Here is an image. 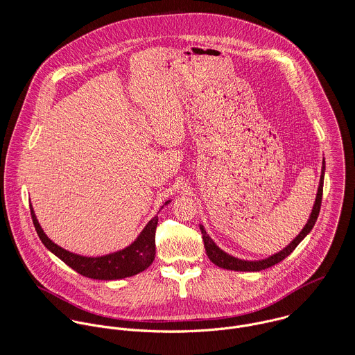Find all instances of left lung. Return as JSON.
<instances>
[{"mask_svg":"<svg viewBox=\"0 0 355 355\" xmlns=\"http://www.w3.org/2000/svg\"><path fill=\"white\" fill-rule=\"evenodd\" d=\"M324 172H325V161H322V169H321V178H320V186H318V191H317V197H315V202L313 206L310 218L307 220V224L304 225V230L300 232V235L282 252L270 255L269 258L261 259V261H245V259H239L235 258L230 254L223 252L218 246H216V243L211 241V238L206 234V231L203 230L202 225L201 232H202L203 245H205V250L209 257V259L224 269H230V270H242V272H258L262 269H266L269 266H273L276 263H279L280 261H283L286 257H288L290 254L295 250V248L302 242L304 236L311 231V228L314 227L318 213H320V207H321V200H322V186H324Z\"/></svg>","mask_w":355,"mask_h":355,"instance_id":"1","label":"left lung"}]
</instances>
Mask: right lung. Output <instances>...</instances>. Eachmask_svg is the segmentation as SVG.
<instances>
[{"instance_id":"obj_1","label":"right lung","mask_w":355,"mask_h":355,"mask_svg":"<svg viewBox=\"0 0 355 355\" xmlns=\"http://www.w3.org/2000/svg\"><path fill=\"white\" fill-rule=\"evenodd\" d=\"M169 202V201H168ZM165 202V205L166 203ZM31 218L35 227V231L46 246L48 250L57 255L62 262H65L69 268L80 273L82 276L97 279V280H117L138 275L144 272L152 265L155 257V228L158 223V216L153 217L152 220L146 224L141 235L137 238L134 243L128 248L116 252V253L106 254L102 257H83L79 254L71 253L60 246L46 236L44 230L41 228L34 209L30 203Z\"/></svg>"}]
</instances>
